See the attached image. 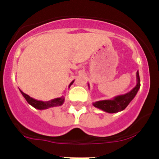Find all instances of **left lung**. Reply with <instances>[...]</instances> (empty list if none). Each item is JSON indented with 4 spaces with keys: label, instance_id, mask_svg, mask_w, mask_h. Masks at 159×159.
Instances as JSON below:
<instances>
[{
    "label": "left lung",
    "instance_id": "left-lung-1",
    "mask_svg": "<svg viewBox=\"0 0 159 159\" xmlns=\"http://www.w3.org/2000/svg\"><path fill=\"white\" fill-rule=\"evenodd\" d=\"M136 80H137V84H136L135 87L131 90L129 92L125 94L115 96L112 99L98 101V102H94L93 105L95 108H99V109L108 112V113H117V112L121 111L129 105L132 99L135 97L136 94L140 89L141 84L139 71H137L136 73Z\"/></svg>",
    "mask_w": 159,
    "mask_h": 159
}]
</instances>
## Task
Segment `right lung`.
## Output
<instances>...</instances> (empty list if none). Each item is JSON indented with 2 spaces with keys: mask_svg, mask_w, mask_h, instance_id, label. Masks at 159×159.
I'll return each instance as SVG.
<instances>
[{
  "mask_svg": "<svg viewBox=\"0 0 159 159\" xmlns=\"http://www.w3.org/2000/svg\"><path fill=\"white\" fill-rule=\"evenodd\" d=\"M74 83V81H72L70 82V84H69V87H70L72 84ZM20 93L22 94V95L24 96L26 101L28 102V103L29 105L33 106L34 108H37V109L39 110H44V109H48L49 108H53V107H57V106H60L62 104L64 103L65 102V98L64 96L61 98H57L52 99V100L48 101V102H42V101H38L36 100V99L30 97L29 95L26 94L25 93H24L21 90H20Z\"/></svg>",
  "mask_w": 159,
  "mask_h": 159,
  "instance_id": "right-lung-1",
  "label": "right lung"
}]
</instances>
